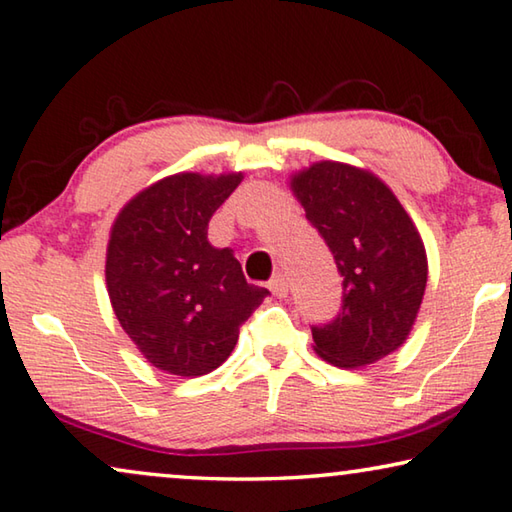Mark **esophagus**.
I'll return each mask as SVG.
<instances>
[{
	"instance_id": "34e87169",
	"label": "esophagus",
	"mask_w": 512,
	"mask_h": 512,
	"mask_svg": "<svg viewBox=\"0 0 512 512\" xmlns=\"http://www.w3.org/2000/svg\"><path fill=\"white\" fill-rule=\"evenodd\" d=\"M269 289L273 291V296L285 298V296L289 294V280H287V275H282V273L273 275L271 282H269Z\"/></svg>"
}]
</instances>
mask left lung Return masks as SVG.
<instances>
[{
  "label": "left lung",
  "instance_id": "left-lung-1",
  "mask_svg": "<svg viewBox=\"0 0 512 512\" xmlns=\"http://www.w3.org/2000/svg\"><path fill=\"white\" fill-rule=\"evenodd\" d=\"M342 275V307L312 326L314 351L364 367L396 351L424 298L426 250L401 202L367 170L321 161L291 182Z\"/></svg>",
  "mask_w": 512,
  "mask_h": 512
}]
</instances>
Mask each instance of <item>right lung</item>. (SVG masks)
<instances>
[{
	"mask_svg": "<svg viewBox=\"0 0 512 512\" xmlns=\"http://www.w3.org/2000/svg\"><path fill=\"white\" fill-rule=\"evenodd\" d=\"M241 173H180L141 191L113 223L107 287L120 326L154 367L205 376L227 360L239 326L269 289L248 285L239 259L207 241L209 218Z\"/></svg>",
	"mask_w": 512,
	"mask_h": 512,
	"instance_id": "right-lung-1",
	"label": "right lung"
}]
</instances>
